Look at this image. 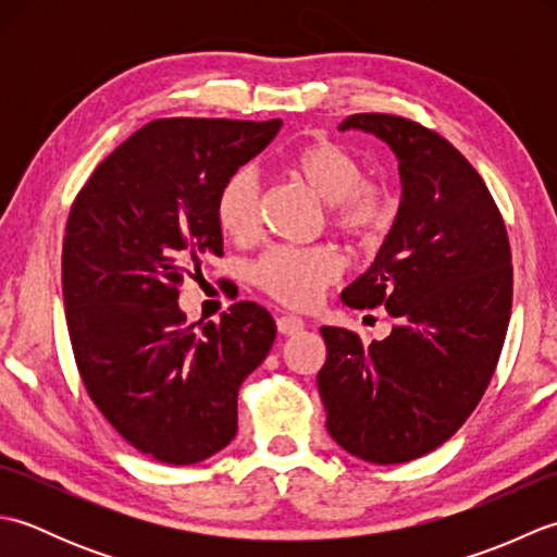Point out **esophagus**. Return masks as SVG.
Instances as JSON below:
<instances>
[{
    "label": "esophagus",
    "instance_id": "34e87169",
    "mask_svg": "<svg viewBox=\"0 0 557 557\" xmlns=\"http://www.w3.org/2000/svg\"><path fill=\"white\" fill-rule=\"evenodd\" d=\"M277 330L280 335H299L304 330V321L299 315H280L277 318Z\"/></svg>",
    "mask_w": 557,
    "mask_h": 557
}]
</instances>
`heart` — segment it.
Wrapping results in <instances>:
<instances>
[{"mask_svg":"<svg viewBox=\"0 0 557 557\" xmlns=\"http://www.w3.org/2000/svg\"><path fill=\"white\" fill-rule=\"evenodd\" d=\"M287 172L325 200L330 227L359 244H375L393 230L399 200L385 182L366 180L363 164L330 140L301 146L287 158ZM220 230L236 242L260 230V180L242 168L222 182L215 198ZM342 275V258L330 244L272 246L248 268L258 289L292 309H309Z\"/></svg>","mask_w":557,"mask_h":557,"instance_id":"1","label":"heart"}]
</instances>
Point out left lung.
<instances>
[{"instance_id":"left-lung-1","label":"left lung","mask_w":557,"mask_h":557,"mask_svg":"<svg viewBox=\"0 0 557 557\" xmlns=\"http://www.w3.org/2000/svg\"><path fill=\"white\" fill-rule=\"evenodd\" d=\"M395 150L401 203L369 272L342 292L351 309L395 318L383 342L321 327L318 393L333 441L373 465H401L453 437L498 366L512 311V251L471 162L433 128L397 114L339 124Z\"/></svg>"}]
</instances>
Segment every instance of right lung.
<instances>
[{"label":"right lung","mask_w":557,"mask_h":557,"mask_svg":"<svg viewBox=\"0 0 557 557\" xmlns=\"http://www.w3.org/2000/svg\"><path fill=\"white\" fill-rule=\"evenodd\" d=\"M280 126L156 120L98 164L71 206L62 289L81 381L112 429L164 465H196L232 443L239 387L275 342V321L253 301L186 325L176 299L206 256H222V182Z\"/></svg>","instance_id":"obj_1"}]
</instances>
